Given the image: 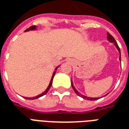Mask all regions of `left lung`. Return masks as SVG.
<instances>
[{
  "label": "left lung",
  "mask_w": 129,
  "mask_h": 129,
  "mask_svg": "<svg viewBox=\"0 0 129 129\" xmlns=\"http://www.w3.org/2000/svg\"><path fill=\"white\" fill-rule=\"evenodd\" d=\"M108 39L109 40V41L111 43H114V44H115V45L116 46V48H117V50H119V54H120V49H119V46H118V45H117V42L115 41V39L113 38V37L111 35L110 33H108ZM119 60L121 61V54H120V56H119ZM71 85H72V87H73V90H74V91L75 92L76 94H77V95H79V96H80L81 97H82V98H84V99H85V100H99L100 98L99 97H97V98H92V97H86V96H84V95H81V93H79V92L76 90V88L74 87V86H73V81H72V80H71Z\"/></svg>",
  "instance_id": "8db88e82"
}]
</instances>
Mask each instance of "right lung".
I'll return each mask as SVG.
<instances>
[{
	"mask_svg": "<svg viewBox=\"0 0 129 129\" xmlns=\"http://www.w3.org/2000/svg\"><path fill=\"white\" fill-rule=\"evenodd\" d=\"M36 29V27H35V26H31L30 27H29V28L27 29L26 30H25V32H27V31H29V30H33V29ZM58 68H59V66L56 68V69H55V70L54 71V73H53V75H52V79H51V81H50V84H49V86H48V87L47 88V89L45 90L44 92H42V93H41V95H37V96H36V97H25V99H27V100H35V99H37V98H39V97H42V96H43L44 95H45V94H46V93L48 92V90H50L51 86H52V80H53V77H54V75H55V73H56V69H57Z\"/></svg>",
	"mask_w": 129,
	"mask_h": 129,
	"instance_id": "right-lung-1",
	"label": "right lung"
}]
</instances>
